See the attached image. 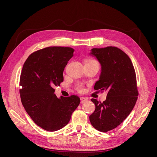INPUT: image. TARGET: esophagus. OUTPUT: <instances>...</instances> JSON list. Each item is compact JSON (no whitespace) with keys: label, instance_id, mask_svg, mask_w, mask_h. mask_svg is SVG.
<instances>
[{"label":"esophagus","instance_id":"34e87169","mask_svg":"<svg viewBox=\"0 0 157 157\" xmlns=\"http://www.w3.org/2000/svg\"><path fill=\"white\" fill-rule=\"evenodd\" d=\"M87 100H88L87 98H84V97H81V98H80V103H84L86 102Z\"/></svg>","mask_w":157,"mask_h":157}]
</instances>
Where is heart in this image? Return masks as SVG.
Returning a JSON list of instances; mask_svg holds the SVG:
<instances>
[{
    "instance_id": "1",
    "label": "heart",
    "mask_w": 157,
    "mask_h": 157,
    "mask_svg": "<svg viewBox=\"0 0 157 157\" xmlns=\"http://www.w3.org/2000/svg\"><path fill=\"white\" fill-rule=\"evenodd\" d=\"M84 64H88V65H98V63L97 61H96L94 59L92 58H88L85 59L84 61ZM75 89L77 91H78L80 93H83L85 91L84 86V84L82 83H78L75 86Z\"/></svg>"
}]
</instances>
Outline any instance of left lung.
I'll list each match as a JSON object with an SVG mask.
<instances>
[{"instance_id": "left-lung-1", "label": "left lung", "mask_w": 157, "mask_h": 157, "mask_svg": "<svg viewBox=\"0 0 157 157\" xmlns=\"http://www.w3.org/2000/svg\"><path fill=\"white\" fill-rule=\"evenodd\" d=\"M90 54L101 65L99 80L94 88L106 91L107 95L103 102L91 99L96 109L89 118L95 129L107 132L120 125L136 105L138 96L136 72L130 58L117 47L93 48Z\"/></svg>"}]
</instances>
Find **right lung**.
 <instances>
[{
    "label": "right lung",
    "mask_w": 157,
    "mask_h": 157,
    "mask_svg": "<svg viewBox=\"0 0 157 157\" xmlns=\"http://www.w3.org/2000/svg\"><path fill=\"white\" fill-rule=\"evenodd\" d=\"M73 52L69 47H47L33 52L23 64L21 101L32 120L45 130L54 132L67 125L80 103L75 95L58 98L54 94V88L63 81V71Z\"/></svg>",
    "instance_id": "right-lung-1"
}]
</instances>
